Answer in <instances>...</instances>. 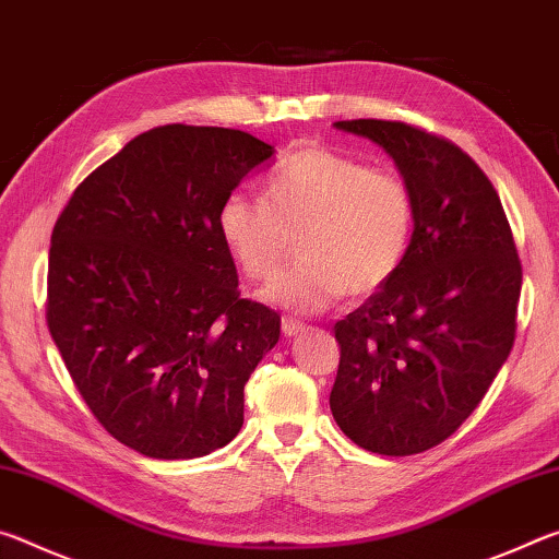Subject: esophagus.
<instances>
[{
  "label": "esophagus",
  "mask_w": 559,
  "mask_h": 559,
  "mask_svg": "<svg viewBox=\"0 0 559 559\" xmlns=\"http://www.w3.org/2000/svg\"><path fill=\"white\" fill-rule=\"evenodd\" d=\"M281 330H283V335H286V337H293V335H298V333H302V330H306V323H300V320H296V318H283Z\"/></svg>",
  "instance_id": "esophagus-1"
}]
</instances>
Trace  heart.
Masks as SVG:
<instances>
[{"mask_svg":"<svg viewBox=\"0 0 559 559\" xmlns=\"http://www.w3.org/2000/svg\"><path fill=\"white\" fill-rule=\"evenodd\" d=\"M216 226L246 276L266 281L298 243L300 261L266 288L269 300L318 313L337 298L380 290L404 263L414 231L406 179L323 145H306L271 169L263 200L229 192Z\"/></svg>","mask_w":559,"mask_h":559,"instance_id":"obj_1","label":"heart"}]
</instances>
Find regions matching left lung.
<instances>
[{
  "label": "left lung",
  "mask_w": 559,
  "mask_h": 559,
  "mask_svg": "<svg viewBox=\"0 0 559 559\" xmlns=\"http://www.w3.org/2000/svg\"><path fill=\"white\" fill-rule=\"evenodd\" d=\"M394 159L414 234L394 278L335 323L330 409L382 456L447 441L484 400L518 330L523 266L490 179L451 140L400 120H340Z\"/></svg>",
  "instance_id": "left-lung-1"
}]
</instances>
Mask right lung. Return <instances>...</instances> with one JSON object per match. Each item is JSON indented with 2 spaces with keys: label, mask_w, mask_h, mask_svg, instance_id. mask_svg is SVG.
Returning a JSON list of instances; mask_svg holds the SVG:
<instances>
[{
  "label": "right lung",
  "mask_w": 559,
  "mask_h": 559,
  "mask_svg": "<svg viewBox=\"0 0 559 559\" xmlns=\"http://www.w3.org/2000/svg\"><path fill=\"white\" fill-rule=\"evenodd\" d=\"M273 147L243 130L159 126L73 189L53 224L46 323L112 439L197 459L243 424V386L281 316L241 298L216 214Z\"/></svg>",
  "instance_id": "1"
}]
</instances>
